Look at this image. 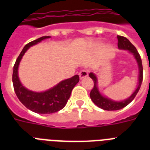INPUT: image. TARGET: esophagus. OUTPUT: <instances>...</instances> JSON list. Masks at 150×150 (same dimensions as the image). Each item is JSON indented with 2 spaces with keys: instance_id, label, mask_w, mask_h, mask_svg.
Instances as JSON below:
<instances>
[{
  "instance_id": "obj_1",
  "label": "esophagus",
  "mask_w": 150,
  "mask_h": 150,
  "mask_svg": "<svg viewBox=\"0 0 150 150\" xmlns=\"http://www.w3.org/2000/svg\"><path fill=\"white\" fill-rule=\"evenodd\" d=\"M88 71L86 70H82L79 73V79H83L84 78H86L88 76Z\"/></svg>"
}]
</instances>
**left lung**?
Segmentation results:
<instances>
[{
	"label": "left lung",
	"instance_id": "obj_1",
	"mask_svg": "<svg viewBox=\"0 0 150 150\" xmlns=\"http://www.w3.org/2000/svg\"><path fill=\"white\" fill-rule=\"evenodd\" d=\"M117 47L120 50H128L129 53L132 54L133 57H135V61L138 64V68H139V79H138V86L135 89V90L133 92V93L128 98L125 100H121V101H116V100H111V99L108 98L107 96H103L99 90L98 88V80L96 75L93 72L89 73V77L91 78L93 80L94 82V86L93 89L90 92V98L92 101L95 103L98 107L101 108L105 110H117L122 109L127 105L130 103L135 96L137 95L138 92L139 90L141 84L142 82V71H143V68H142V59L140 57L139 54L138 53L136 48L132 45V43H131L130 41L128 40V39L121 36H117Z\"/></svg>",
	"mask_w": 150,
	"mask_h": 150
}]
</instances>
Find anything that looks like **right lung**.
Listing matches in <instances>:
<instances>
[{
  "label": "right lung",
  "mask_w": 150,
  "mask_h": 150,
  "mask_svg": "<svg viewBox=\"0 0 150 150\" xmlns=\"http://www.w3.org/2000/svg\"><path fill=\"white\" fill-rule=\"evenodd\" d=\"M50 36H42L25 46L18 57L13 68L12 82L15 94L25 107L37 114H53L63 109L70 97L75 86L79 82V75L63 80L50 89L43 92H34L26 89L18 77V66L22 57L30 47L40 43Z\"/></svg>",
  "instance_id": "right-lung-1"
}]
</instances>
